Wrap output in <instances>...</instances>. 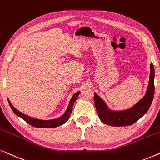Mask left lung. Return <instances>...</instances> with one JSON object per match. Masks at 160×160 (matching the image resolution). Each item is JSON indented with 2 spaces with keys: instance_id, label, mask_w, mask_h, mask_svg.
Instances as JSON below:
<instances>
[{
  "instance_id": "8db88e82",
  "label": "left lung",
  "mask_w": 160,
  "mask_h": 160,
  "mask_svg": "<svg viewBox=\"0 0 160 160\" xmlns=\"http://www.w3.org/2000/svg\"><path fill=\"white\" fill-rule=\"evenodd\" d=\"M154 95V68L150 65L148 86L143 98L129 109L121 111L110 110L106 103L94 93V103L100 120L105 124L112 127H125L133 124L144 116L152 105Z\"/></svg>"
}]
</instances>
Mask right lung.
Returning a JSON list of instances; mask_svg holds the SVG:
<instances>
[{
  "label": "right lung",
  "instance_id": "right-lung-1",
  "mask_svg": "<svg viewBox=\"0 0 160 160\" xmlns=\"http://www.w3.org/2000/svg\"><path fill=\"white\" fill-rule=\"evenodd\" d=\"M80 91H78L74 94L72 96L71 100H70L69 106H68L67 110L64 112V114L62 115L59 118H55V119H51V120H40V119L34 118L32 117H30L27 115H25L22 112H21L16 109L13 105H12L9 100L8 99V104H9L11 108L13 110V112L15 113L17 116L20 117L21 118H22L23 120L26 121L28 123H29L31 126L37 127V128H55V127H59L61 125L65 123L68 121V119L69 118L70 115L72 113V108H73L74 103L75 102L77 98H78V95L80 94Z\"/></svg>",
  "mask_w": 160,
  "mask_h": 160
}]
</instances>
